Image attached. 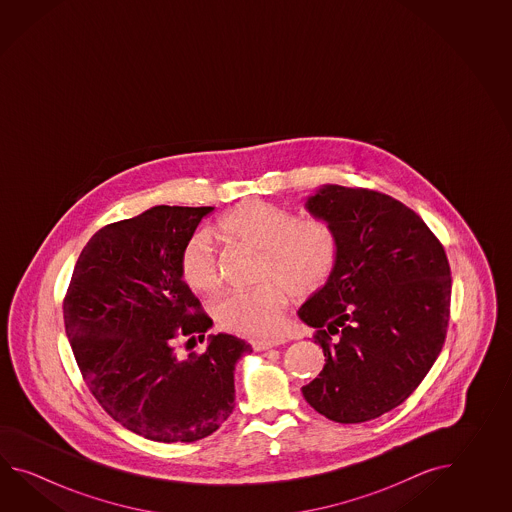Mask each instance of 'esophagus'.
Listing matches in <instances>:
<instances>
[{"instance_id": "1", "label": "esophagus", "mask_w": 512, "mask_h": 512, "mask_svg": "<svg viewBox=\"0 0 512 512\" xmlns=\"http://www.w3.org/2000/svg\"><path fill=\"white\" fill-rule=\"evenodd\" d=\"M283 342H285L283 338H254V340H251V346L256 351H265V349L276 348Z\"/></svg>"}]
</instances>
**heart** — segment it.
I'll list each match as a JSON object with an SVG mask.
<instances>
[{"label": "heart", "mask_w": 512, "mask_h": 512, "mask_svg": "<svg viewBox=\"0 0 512 512\" xmlns=\"http://www.w3.org/2000/svg\"><path fill=\"white\" fill-rule=\"evenodd\" d=\"M223 240L260 251L258 285L221 298L214 315L227 331L272 337L282 329L287 291L309 298L326 287L337 269L340 240L324 218L298 219L293 210L251 199L216 223ZM179 274L194 293H212L219 285L218 263L207 232H196L179 252Z\"/></svg>", "instance_id": "b5f03b06"}]
</instances>
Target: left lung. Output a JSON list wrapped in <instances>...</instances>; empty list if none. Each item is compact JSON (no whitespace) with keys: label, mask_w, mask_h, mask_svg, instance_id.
<instances>
[{"label":"left lung","mask_w":512,"mask_h":512,"mask_svg":"<svg viewBox=\"0 0 512 512\" xmlns=\"http://www.w3.org/2000/svg\"><path fill=\"white\" fill-rule=\"evenodd\" d=\"M305 208L335 227L340 256L298 311L326 357L302 393L335 423H364L404 403L439 357L450 265L425 221L381 192L324 185Z\"/></svg>","instance_id":"obj_1"}]
</instances>
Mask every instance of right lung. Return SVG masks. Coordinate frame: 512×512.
I'll return each mask as SVG.
<instances>
[{
  "instance_id": "obj_1",
  "label": "right lung",
  "mask_w": 512,
  "mask_h": 512,
  "mask_svg": "<svg viewBox=\"0 0 512 512\" xmlns=\"http://www.w3.org/2000/svg\"><path fill=\"white\" fill-rule=\"evenodd\" d=\"M214 207H159L106 225L78 256L64 324L89 392L117 423L159 443H194L234 410V368L251 344L227 333L179 360L177 337L212 320L179 274V252Z\"/></svg>"
}]
</instances>
